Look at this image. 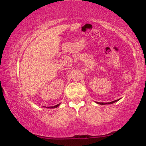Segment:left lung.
<instances>
[{"instance_id": "obj_1", "label": "left lung", "mask_w": 146, "mask_h": 146, "mask_svg": "<svg viewBox=\"0 0 146 146\" xmlns=\"http://www.w3.org/2000/svg\"><path fill=\"white\" fill-rule=\"evenodd\" d=\"M119 99H118V100H114V101H112V102H107V103H103V102H96L97 104H100V105H105V104H113V103H115V102H116L117 101H118Z\"/></svg>"}]
</instances>
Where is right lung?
I'll use <instances>...</instances> for the list:
<instances>
[{"label": "right lung", "mask_w": 146, "mask_h": 146, "mask_svg": "<svg viewBox=\"0 0 146 146\" xmlns=\"http://www.w3.org/2000/svg\"><path fill=\"white\" fill-rule=\"evenodd\" d=\"M60 105V104H58L56 105V106H50V107H48V108H56L58 107Z\"/></svg>", "instance_id": "add662e5"}]
</instances>
